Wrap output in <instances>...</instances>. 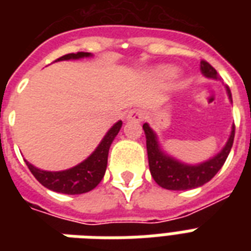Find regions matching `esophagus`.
Listing matches in <instances>:
<instances>
[{"instance_id":"obj_1","label":"esophagus","mask_w":251,"mask_h":251,"mask_svg":"<svg viewBox=\"0 0 251 251\" xmlns=\"http://www.w3.org/2000/svg\"><path fill=\"white\" fill-rule=\"evenodd\" d=\"M144 118H145V111L141 109H133L127 114V120L129 121H137V122H140V121H144Z\"/></svg>"}]
</instances>
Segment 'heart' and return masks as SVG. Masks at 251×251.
Here are the masks:
<instances>
[{
  "label": "heart",
  "mask_w": 251,
  "mask_h": 251,
  "mask_svg": "<svg viewBox=\"0 0 251 251\" xmlns=\"http://www.w3.org/2000/svg\"><path fill=\"white\" fill-rule=\"evenodd\" d=\"M175 75L174 70H163L161 71V76L163 77H172Z\"/></svg>",
  "instance_id": "1"
}]
</instances>
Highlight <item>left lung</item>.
Here are the masks:
<instances>
[{
    "label": "left lung",
    "instance_id": "left-lung-1",
    "mask_svg": "<svg viewBox=\"0 0 251 251\" xmlns=\"http://www.w3.org/2000/svg\"><path fill=\"white\" fill-rule=\"evenodd\" d=\"M200 70L207 77H212V79L219 77L215 68L205 60H200ZM227 94L231 100V93L228 88H227ZM142 129L147 136L148 160H149V169L152 177L160 187L172 191L198 188L200 185L205 184L207 181H210L223 167L228 153L231 151L234 136H235V126L232 125L230 138L221 153H218L215 157L199 165H187L176 161L175 158L169 157L160 151L156 134L148 124H144Z\"/></svg>",
    "mask_w": 251,
    "mask_h": 251
}]
</instances>
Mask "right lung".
<instances>
[{"label":"right lung","mask_w":251,"mask_h":251,"mask_svg":"<svg viewBox=\"0 0 251 251\" xmlns=\"http://www.w3.org/2000/svg\"><path fill=\"white\" fill-rule=\"evenodd\" d=\"M90 56L88 52H76V53H67L64 56L59 57L57 60H70V59H80V57ZM55 60V62H57ZM122 121H118L104 136L102 142L99 144L95 152L83 163L76 167L62 172H48L35 168L32 164L26 161L28 168L35 176L37 181L43 184L46 188L67 195L84 194L94 189L103 179L106 167H107V156L111 142L118 134Z\"/></svg>","instance_id":"1"}]
</instances>
